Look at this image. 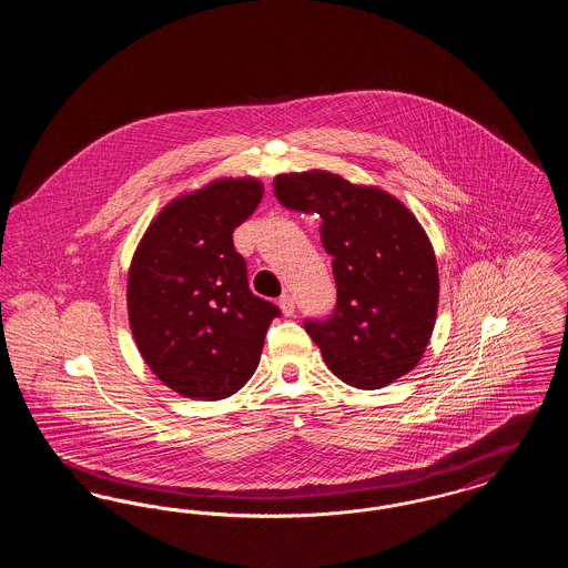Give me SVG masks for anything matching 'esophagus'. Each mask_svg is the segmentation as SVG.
Here are the masks:
<instances>
[{
	"label": "esophagus",
	"mask_w": 568,
	"mask_h": 568,
	"mask_svg": "<svg viewBox=\"0 0 568 568\" xmlns=\"http://www.w3.org/2000/svg\"><path fill=\"white\" fill-rule=\"evenodd\" d=\"M278 308L283 311L285 317H292V315H294V308H296L294 297L290 296V294H283V296L278 297Z\"/></svg>",
	"instance_id": "obj_1"
}]
</instances>
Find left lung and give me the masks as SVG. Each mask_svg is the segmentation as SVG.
I'll return each mask as SVG.
<instances>
[{
	"label": "left lung",
	"mask_w": 568,
	"mask_h": 568,
	"mask_svg": "<svg viewBox=\"0 0 568 568\" xmlns=\"http://www.w3.org/2000/svg\"><path fill=\"white\" fill-rule=\"evenodd\" d=\"M274 193L322 219L338 300L329 320L304 327L327 368L362 389L413 371L438 311L436 255L417 216L389 191L320 168L274 176Z\"/></svg>",
	"instance_id": "8db88e82"
}]
</instances>
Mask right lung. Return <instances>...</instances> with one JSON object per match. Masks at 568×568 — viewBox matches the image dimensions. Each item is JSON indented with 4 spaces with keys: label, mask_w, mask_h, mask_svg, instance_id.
<instances>
[{
    "label": "right lung",
    "mask_w": 568,
    "mask_h": 568,
    "mask_svg": "<svg viewBox=\"0 0 568 568\" xmlns=\"http://www.w3.org/2000/svg\"><path fill=\"white\" fill-rule=\"evenodd\" d=\"M264 195L223 176L172 197L149 223L128 272L135 347L172 392L221 400L253 377L278 308L253 296L232 232Z\"/></svg>",
    "instance_id": "1"
}]
</instances>
